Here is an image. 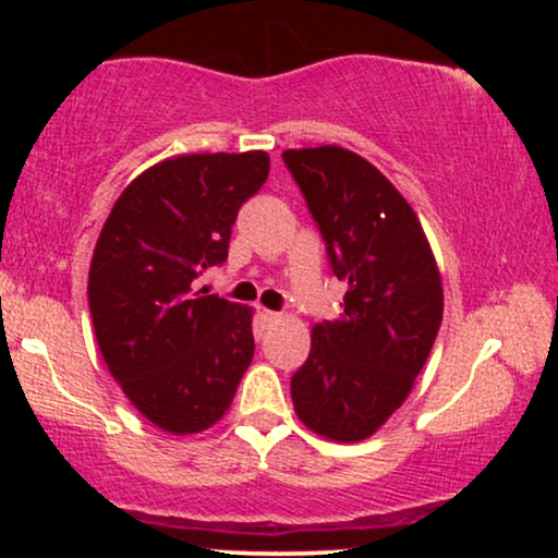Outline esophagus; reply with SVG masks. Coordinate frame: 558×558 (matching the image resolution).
<instances>
[{
    "mask_svg": "<svg viewBox=\"0 0 558 558\" xmlns=\"http://www.w3.org/2000/svg\"><path fill=\"white\" fill-rule=\"evenodd\" d=\"M259 317L265 319V323H278L280 319L278 312H272V310H259Z\"/></svg>",
    "mask_w": 558,
    "mask_h": 558,
    "instance_id": "esophagus-1",
    "label": "esophagus"
}]
</instances>
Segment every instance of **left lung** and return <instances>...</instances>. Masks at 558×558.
Segmentation results:
<instances>
[{
  "label": "left lung",
  "instance_id": "left-lung-1",
  "mask_svg": "<svg viewBox=\"0 0 558 558\" xmlns=\"http://www.w3.org/2000/svg\"><path fill=\"white\" fill-rule=\"evenodd\" d=\"M330 267L345 283L341 317L312 328L291 377L299 420L338 444L386 425L425 367L444 319L438 262L417 215L373 162L343 149H286Z\"/></svg>",
  "mask_w": 558,
  "mask_h": 558
}]
</instances>
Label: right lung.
<instances>
[{
  "label": "right lung",
  "instance_id": "obj_1",
  "mask_svg": "<svg viewBox=\"0 0 558 558\" xmlns=\"http://www.w3.org/2000/svg\"><path fill=\"white\" fill-rule=\"evenodd\" d=\"M267 172V151L162 159L128 183L101 228L88 270L96 343L159 430L213 427L252 364V306L204 296L194 280L228 259L235 215Z\"/></svg>",
  "mask_w": 558,
  "mask_h": 558
}]
</instances>
